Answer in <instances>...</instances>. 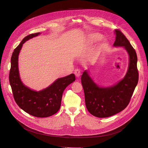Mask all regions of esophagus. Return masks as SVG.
I'll return each instance as SVG.
<instances>
[{
  "label": "esophagus",
  "mask_w": 148,
  "mask_h": 148,
  "mask_svg": "<svg viewBox=\"0 0 148 148\" xmlns=\"http://www.w3.org/2000/svg\"><path fill=\"white\" fill-rule=\"evenodd\" d=\"M74 74H75V75L76 77H80V75H81V71H80V70L79 69H75V71H74Z\"/></svg>",
  "instance_id": "esophagus-1"
}]
</instances>
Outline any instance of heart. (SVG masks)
<instances>
[{"instance_id":"1","label":"heart","mask_w":148,"mask_h":148,"mask_svg":"<svg viewBox=\"0 0 148 148\" xmlns=\"http://www.w3.org/2000/svg\"><path fill=\"white\" fill-rule=\"evenodd\" d=\"M103 38V35L98 33L91 34L88 36V42L89 44H92L101 40ZM105 44H104V45Z\"/></svg>"}]
</instances>
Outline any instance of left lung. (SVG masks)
Here are the masks:
<instances>
[{
  "instance_id": "8db88e82",
  "label": "left lung",
  "mask_w": 148,
  "mask_h": 148,
  "mask_svg": "<svg viewBox=\"0 0 148 148\" xmlns=\"http://www.w3.org/2000/svg\"><path fill=\"white\" fill-rule=\"evenodd\" d=\"M114 47H123L130 57L128 71L124 78L112 86L101 88L84 71L81 80L85 104L89 112L98 118H107L122 111L128 105L138 80L137 56L134 49L119 29H115Z\"/></svg>"
}]
</instances>
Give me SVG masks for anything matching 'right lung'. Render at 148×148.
I'll return each mask as SVG.
<instances>
[{"label":"right lung","instance_id":"1","mask_svg":"<svg viewBox=\"0 0 148 148\" xmlns=\"http://www.w3.org/2000/svg\"><path fill=\"white\" fill-rule=\"evenodd\" d=\"M40 32L27 35L12 53L9 80L15 101L25 112L38 118H46L56 113L61 105L62 94L65 88L75 80L74 74L57 79L50 86L40 91H35L24 85L20 80L18 60L23 44Z\"/></svg>","mask_w":148,"mask_h":148}]
</instances>
